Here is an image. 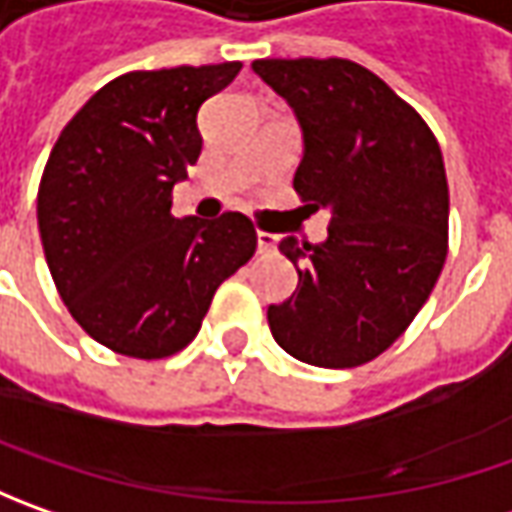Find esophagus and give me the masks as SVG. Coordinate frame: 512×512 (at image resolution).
Here are the masks:
<instances>
[{"mask_svg": "<svg viewBox=\"0 0 512 512\" xmlns=\"http://www.w3.org/2000/svg\"><path fill=\"white\" fill-rule=\"evenodd\" d=\"M256 247H259V253H273V250H276V236L259 230V233H256Z\"/></svg>", "mask_w": 512, "mask_h": 512, "instance_id": "esophagus-1", "label": "esophagus"}]
</instances>
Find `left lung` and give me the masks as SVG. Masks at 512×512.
I'll list each match as a JSON object with an SVG mask.
<instances>
[{"mask_svg":"<svg viewBox=\"0 0 512 512\" xmlns=\"http://www.w3.org/2000/svg\"><path fill=\"white\" fill-rule=\"evenodd\" d=\"M253 70L302 128L296 193L330 213L322 245L279 242L299 285L267 307V325L299 362L359 367L402 336L442 273V150L416 110L350 59H256Z\"/></svg>","mask_w":512,"mask_h":512,"instance_id":"8db88e82","label":"left lung"}]
</instances>
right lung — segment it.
Segmentation results:
<instances>
[{"label": "right lung", "instance_id": "right-lung-1", "mask_svg": "<svg viewBox=\"0 0 512 512\" xmlns=\"http://www.w3.org/2000/svg\"><path fill=\"white\" fill-rule=\"evenodd\" d=\"M242 62L130 70L59 133L36 219L70 316L113 353L165 359L196 339L216 287L256 250L253 222L170 213L202 153L196 116Z\"/></svg>", "mask_w": 512, "mask_h": 512}]
</instances>
